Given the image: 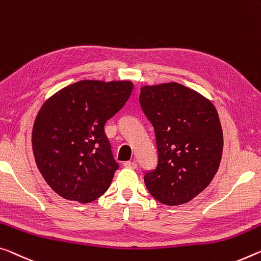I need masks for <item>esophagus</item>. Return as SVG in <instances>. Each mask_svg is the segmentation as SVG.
Masks as SVG:
<instances>
[{
    "instance_id": "1",
    "label": "esophagus",
    "mask_w": 261,
    "mask_h": 261,
    "mask_svg": "<svg viewBox=\"0 0 261 261\" xmlns=\"http://www.w3.org/2000/svg\"><path fill=\"white\" fill-rule=\"evenodd\" d=\"M123 166L126 167V168L136 169V168L138 167V165H137V163H135V161H125V163L123 164Z\"/></svg>"
}]
</instances>
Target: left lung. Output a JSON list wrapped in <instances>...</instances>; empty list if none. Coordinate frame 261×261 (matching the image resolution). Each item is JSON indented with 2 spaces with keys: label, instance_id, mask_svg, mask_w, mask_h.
I'll return each mask as SVG.
<instances>
[{
  "label": "left lung",
  "instance_id": "obj_1",
  "mask_svg": "<svg viewBox=\"0 0 261 261\" xmlns=\"http://www.w3.org/2000/svg\"><path fill=\"white\" fill-rule=\"evenodd\" d=\"M140 107L155 134L158 164L144 174L148 193L166 205L187 203L212 182L223 152L214 105L176 82L140 88Z\"/></svg>",
  "mask_w": 261,
  "mask_h": 261
}]
</instances>
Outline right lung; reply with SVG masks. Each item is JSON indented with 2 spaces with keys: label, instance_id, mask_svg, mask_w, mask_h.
I'll return each mask as SVG.
<instances>
[{
  "label": "right lung",
  "instance_id": "right-lung-1",
  "mask_svg": "<svg viewBox=\"0 0 261 261\" xmlns=\"http://www.w3.org/2000/svg\"><path fill=\"white\" fill-rule=\"evenodd\" d=\"M130 81H79L44 103L32 148L41 175L66 200L88 203L107 192L118 164L105 132L129 100Z\"/></svg>",
  "mask_w": 261,
  "mask_h": 261
}]
</instances>
